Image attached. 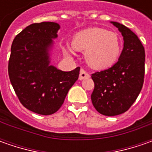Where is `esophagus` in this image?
I'll list each match as a JSON object with an SVG mask.
<instances>
[{
  "instance_id": "esophagus-1",
  "label": "esophagus",
  "mask_w": 152,
  "mask_h": 152,
  "mask_svg": "<svg viewBox=\"0 0 152 152\" xmlns=\"http://www.w3.org/2000/svg\"><path fill=\"white\" fill-rule=\"evenodd\" d=\"M86 78H90V74L87 73L86 71H85V69H81L80 70V73H79V79L80 80H82V79H85Z\"/></svg>"
}]
</instances>
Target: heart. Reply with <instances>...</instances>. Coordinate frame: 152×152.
<instances>
[{
	"label": "heart",
	"mask_w": 152,
	"mask_h": 152,
	"mask_svg": "<svg viewBox=\"0 0 152 152\" xmlns=\"http://www.w3.org/2000/svg\"><path fill=\"white\" fill-rule=\"evenodd\" d=\"M72 46L74 50L85 51V61L95 69L113 66L122 50L121 39L117 33L96 27L77 33Z\"/></svg>",
	"instance_id": "heart-1"
}]
</instances>
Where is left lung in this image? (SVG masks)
<instances>
[{"instance_id": "left-lung-1", "label": "left lung", "mask_w": 152, "mask_h": 152, "mask_svg": "<svg viewBox=\"0 0 152 152\" xmlns=\"http://www.w3.org/2000/svg\"><path fill=\"white\" fill-rule=\"evenodd\" d=\"M124 37V49L113 67L91 74L95 88L91 102L98 113L116 116L125 113L137 99L145 76V49L134 33L111 22Z\"/></svg>"}]
</instances>
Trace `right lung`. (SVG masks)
Masks as SVG:
<instances>
[{"label":"right lung","instance_id":"1","mask_svg":"<svg viewBox=\"0 0 152 152\" xmlns=\"http://www.w3.org/2000/svg\"><path fill=\"white\" fill-rule=\"evenodd\" d=\"M59 28L54 22L30 24L15 37L11 47V84L22 105L40 115L57 112L79 79V67L64 72L50 64V50Z\"/></svg>","mask_w":152,"mask_h":152}]
</instances>
